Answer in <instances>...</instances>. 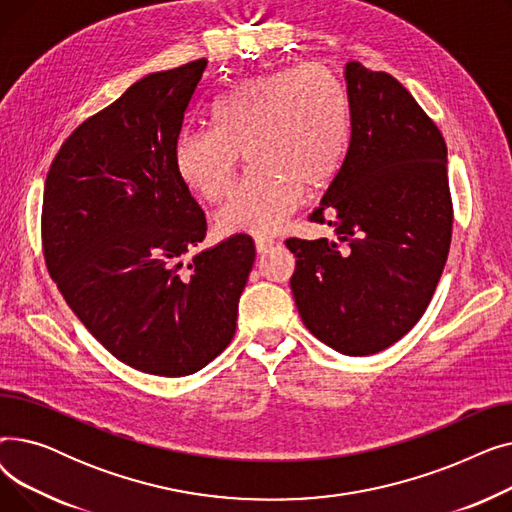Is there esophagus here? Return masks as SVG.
I'll return each mask as SVG.
<instances>
[{
  "instance_id": "esophagus-1",
  "label": "esophagus",
  "mask_w": 512,
  "mask_h": 512,
  "mask_svg": "<svg viewBox=\"0 0 512 512\" xmlns=\"http://www.w3.org/2000/svg\"><path fill=\"white\" fill-rule=\"evenodd\" d=\"M274 245H276V240L270 238V236H257V238H255V249H257L259 255L270 253Z\"/></svg>"
}]
</instances>
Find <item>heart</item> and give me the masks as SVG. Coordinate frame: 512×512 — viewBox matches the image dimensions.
I'll list each match as a JSON object with an SVG mask.
<instances>
[{
    "label": "heart",
    "instance_id": "obj_1",
    "mask_svg": "<svg viewBox=\"0 0 512 512\" xmlns=\"http://www.w3.org/2000/svg\"><path fill=\"white\" fill-rule=\"evenodd\" d=\"M211 124L178 137V174L215 203L228 195L245 155L251 170L215 213V226L267 234L299 205L303 191H319L340 170L351 139V105L340 78L311 62L242 80L213 103Z\"/></svg>",
    "mask_w": 512,
    "mask_h": 512
}]
</instances>
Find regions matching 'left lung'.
I'll use <instances>...</instances> for the list:
<instances>
[{
	"instance_id": "8db88e82",
	"label": "left lung",
	"mask_w": 512,
	"mask_h": 512,
	"mask_svg": "<svg viewBox=\"0 0 512 512\" xmlns=\"http://www.w3.org/2000/svg\"><path fill=\"white\" fill-rule=\"evenodd\" d=\"M351 141L311 220L336 240L288 238L294 303L309 332L365 357L425 313L452 236L446 143L413 95L386 72L344 66Z\"/></svg>"
}]
</instances>
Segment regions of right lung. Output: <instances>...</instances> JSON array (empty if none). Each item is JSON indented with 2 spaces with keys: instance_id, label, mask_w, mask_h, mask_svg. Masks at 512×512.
<instances>
[{
  "instance_id": "right-lung-1",
  "label": "right lung",
  "mask_w": 512,
  "mask_h": 512,
  "mask_svg": "<svg viewBox=\"0 0 512 512\" xmlns=\"http://www.w3.org/2000/svg\"><path fill=\"white\" fill-rule=\"evenodd\" d=\"M207 60L137 80L80 124L47 172L41 236L68 307L118 361L161 378L203 369L236 332L249 234L195 251L205 213L174 149Z\"/></svg>"
}]
</instances>
